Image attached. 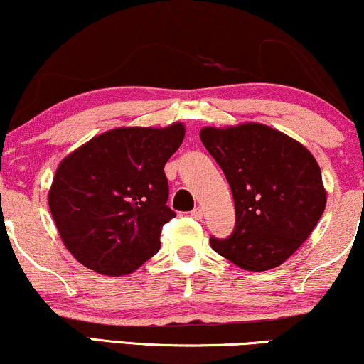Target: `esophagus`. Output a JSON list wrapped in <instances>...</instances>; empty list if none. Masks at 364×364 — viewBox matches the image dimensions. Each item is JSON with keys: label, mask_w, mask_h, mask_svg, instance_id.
<instances>
[{"label": "esophagus", "mask_w": 364, "mask_h": 364, "mask_svg": "<svg viewBox=\"0 0 364 364\" xmlns=\"http://www.w3.org/2000/svg\"><path fill=\"white\" fill-rule=\"evenodd\" d=\"M203 209H200V208H196L194 210H192V213H191V216L192 218H194V219H203Z\"/></svg>", "instance_id": "1"}]
</instances>
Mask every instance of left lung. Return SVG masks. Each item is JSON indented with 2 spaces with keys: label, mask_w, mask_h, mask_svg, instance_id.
Segmentation results:
<instances>
[{
  "label": "left lung",
  "mask_w": 364,
  "mask_h": 364,
  "mask_svg": "<svg viewBox=\"0 0 364 364\" xmlns=\"http://www.w3.org/2000/svg\"><path fill=\"white\" fill-rule=\"evenodd\" d=\"M200 141L226 175L236 223L210 236L221 257L243 270H272L311 236L326 209L317 161L306 146L258 123L200 129Z\"/></svg>",
  "instance_id": "obj_1"
}]
</instances>
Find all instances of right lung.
Here are the masks:
<instances>
[{
	"mask_svg": "<svg viewBox=\"0 0 364 364\" xmlns=\"http://www.w3.org/2000/svg\"><path fill=\"white\" fill-rule=\"evenodd\" d=\"M186 128H116L94 136L58 165L48 205L67 250L102 275H124L160 250L175 218L164 167Z\"/></svg>",
	"mask_w": 364,
	"mask_h": 364,
	"instance_id": "1",
	"label": "right lung"
}]
</instances>
